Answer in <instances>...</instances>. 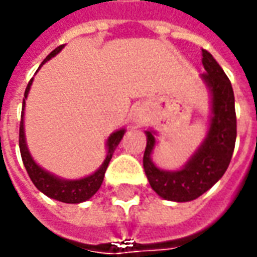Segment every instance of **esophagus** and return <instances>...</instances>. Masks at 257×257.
I'll return each mask as SVG.
<instances>
[{"mask_svg":"<svg viewBox=\"0 0 257 257\" xmlns=\"http://www.w3.org/2000/svg\"><path fill=\"white\" fill-rule=\"evenodd\" d=\"M147 110L144 106H137L132 113V121L133 123H136L137 125H143L147 121Z\"/></svg>","mask_w":257,"mask_h":257,"instance_id":"esophagus-1","label":"esophagus"}]
</instances>
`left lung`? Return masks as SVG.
<instances>
[{
  "label": "left lung",
  "instance_id": "obj_1",
  "mask_svg": "<svg viewBox=\"0 0 257 257\" xmlns=\"http://www.w3.org/2000/svg\"><path fill=\"white\" fill-rule=\"evenodd\" d=\"M206 72L201 79L211 95V117L204 141L179 171H164L152 162L155 132L148 130L143 165L152 190L162 199L185 203L200 197L225 173L236 140V114L232 85L220 64L203 49Z\"/></svg>",
  "mask_w": 257,
  "mask_h": 257
}]
</instances>
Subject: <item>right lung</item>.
<instances>
[{
	"label": "right lung",
	"instance_id": "right-lung-1",
	"mask_svg": "<svg viewBox=\"0 0 257 257\" xmlns=\"http://www.w3.org/2000/svg\"><path fill=\"white\" fill-rule=\"evenodd\" d=\"M64 46H58L56 50H53L44 58L43 63L40 64V67L49 61L51 57H54L57 53L61 51ZM39 67V68H40ZM32 82H33V78L29 81V84L26 86V91H25V98H24V105H22V116H21V124H19V150H21V157L24 161V165L26 168V172L29 175V178L33 182V185L36 186L37 189L42 193H44L47 197L50 199L58 200V201H63V203H70V204H77V203H82L89 200L98 192L99 187L103 182L105 178V172L107 169V165L110 162L111 155L116 150V147L118 146V143L121 141L123 136H124L125 128H120L117 132L111 133L109 136V139L106 141V158L103 161V164L99 166L98 171L88 175L85 178L81 179H61L53 173L44 171L42 166H39L35 162V159L32 158L31 152L28 150L26 146V139H25V127H24V110H25V99L28 98V93L31 91Z\"/></svg>",
	"mask_w": 257,
	"mask_h": 257
}]
</instances>
